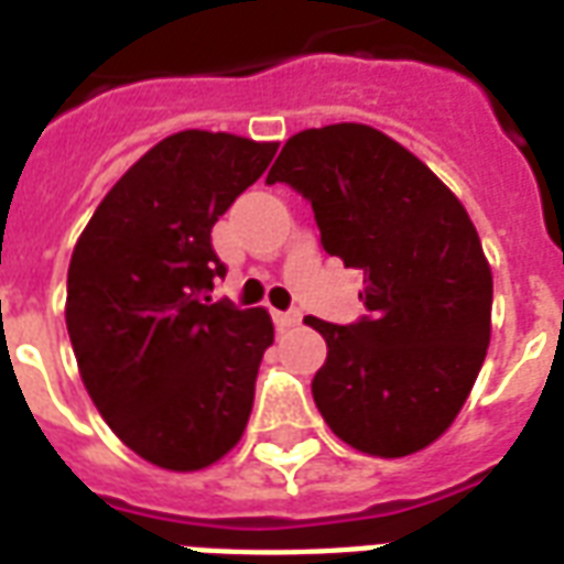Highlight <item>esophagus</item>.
Wrapping results in <instances>:
<instances>
[{
    "instance_id": "34e87169",
    "label": "esophagus",
    "mask_w": 564,
    "mask_h": 564,
    "mask_svg": "<svg viewBox=\"0 0 564 564\" xmlns=\"http://www.w3.org/2000/svg\"><path fill=\"white\" fill-rule=\"evenodd\" d=\"M302 323V314L299 311H274V326L278 329H293Z\"/></svg>"
}]
</instances>
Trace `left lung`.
<instances>
[{"mask_svg":"<svg viewBox=\"0 0 564 564\" xmlns=\"http://www.w3.org/2000/svg\"><path fill=\"white\" fill-rule=\"evenodd\" d=\"M278 181L311 202L323 250L366 271V319H305L329 347L311 383L319 414L359 453H420L459 416L492 335V269L468 210L366 123L295 132L271 165Z\"/></svg>","mask_w":564,"mask_h":564,"instance_id":"1","label":"left lung"}]
</instances>
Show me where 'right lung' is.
I'll list each match as a JSON object with an SVG mask.
<instances>
[{
  "label": "right lung",
  "instance_id": "obj_1",
  "mask_svg": "<svg viewBox=\"0 0 564 564\" xmlns=\"http://www.w3.org/2000/svg\"><path fill=\"white\" fill-rule=\"evenodd\" d=\"M278 141L184 129L141 156L84 226L68 262L66 326L111 432L165 471H202L241 441L265 307L210 302L226 274L210 229L259 181Z\"/></svg>",
  "mask_w": 564,
  "mask_h": 564
}]
</instances>
